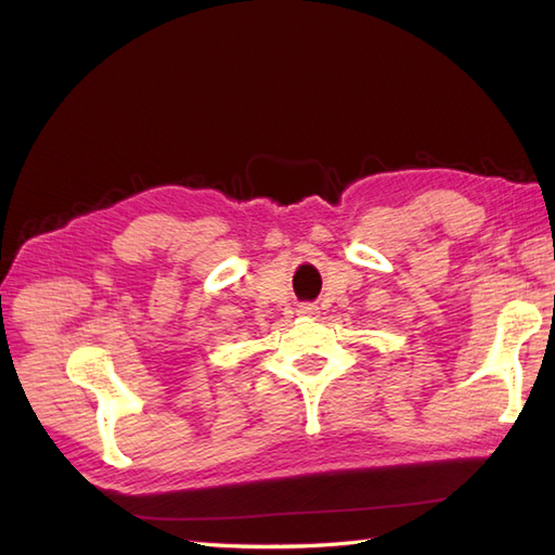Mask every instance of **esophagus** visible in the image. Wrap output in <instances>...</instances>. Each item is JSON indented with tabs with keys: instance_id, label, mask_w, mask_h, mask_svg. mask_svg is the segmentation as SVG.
<instances>
[{
	"instance_id": "1",
	"label": "esophagus",
	"mask_w": 555,
	"mask_h": 555,
	"mask_svg": "<svg viewBox=\"0 0 555 555\" xmlns=\"http://www.w3.org/2000/svg\"><path fill=\"white\" fill-rule=\"evenodd\" d=\"M317 312H320V308H317V305H312V302H305L298 308V314H302V317H314Z\"/></svg>"
}]
</instances>
